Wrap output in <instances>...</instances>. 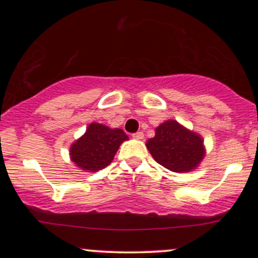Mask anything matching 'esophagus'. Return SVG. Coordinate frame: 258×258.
Returning <instances> with one entry per match:
<instances>
[{
  "mask_svg": "<svg viewBox=\"0 0 258 258\" xmlns=\"http://www.w3.org/2000/svg\"><path fill=\"white\" fill-rule=\"evenodd\" d=\"M132 137L135 138V139H143V138H144V133L141 132V131L136 132V133H133Z\"/></svg>",
  "mask_w": 258,
  "mask_h": 258,
  "instance_id": "obj_1",
  "label": "esophagus"
}]
</instances>
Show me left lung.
Masks as SVG:
<instances>
[{
	"label": "left lung",
	"mask_w": 258,
	"mask_h": 258,
	"mask_svg": "<svg viewBox=\"0 0 258 258\" xmlns=\"http://www.w3.org/2000/svg\"><path fill=\"white\" fill-rule=\"evenodd\" d=\"M203 139L177 121L168 120L155 130V137L147 142L154 160L173 172H189L203 160Z\"/></svg>",
	"instance_id": "8db88e82"
}]
</instances>
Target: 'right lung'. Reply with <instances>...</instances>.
<instances>
[{"label": "right lung", "mask_w": 258, "mask_h": 258, "mask_svg": "<svg viewBox=\"0 0 258 258\" xmlns=\"http://www.w3.org/2000/svg\"><path fill=\"white\" fill-rule=\"evenodd\" d=\"M126 139L128 137L122 130H111L93 122L70 148V155L73 161L82 170L97 172L110 164L120 144Z\"/></svg>", "instance_id": "right-lung-1"}]
</instances>
